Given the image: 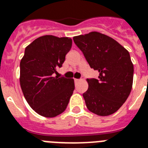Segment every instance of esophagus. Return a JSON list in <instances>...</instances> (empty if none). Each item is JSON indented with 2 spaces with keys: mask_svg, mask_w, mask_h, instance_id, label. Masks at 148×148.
Here are the masks:
<instances>
[{
  "mask_svg": "<svg viewBox=\"0 0 148 148\" xmlns=\"http://www.w3.org/2000/svg\"><path fill=\"white\" fill-rule=\"evenodd\" d=\"M79 81H80V80H78V79H74V83H75V84H77Z\"/></svg>",
  "mask_w": 148,
  "mask_h": 148,
  "instance_id": "obj_1",
  "label": "esophagus"
}]
</instances>
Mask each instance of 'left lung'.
<instances>
[{
    "instance_id": "obj_1",
    "label": "left lung",
    "mask_w": 148,
    "mask_h": 148,
    "mask_svg": "<svg viewBox=\"0 0 148 148\" xmlns=\"http://www.w3.org/2000/svg\"><path fill=\"white\" fill-rule=\"evenodd\" d=\"M99 78L86 79L83 94L88 110L99 116L113 114L129 97L133 83V64L130 53L118 42L98 32L73 38Z\"/></svg>"
}]
</instances>
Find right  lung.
<instances>
[{"mask_svg":"<svg viewBox=\"0 0 148 148\" xmlns=\"http://www.w3.org/2000/svg\"><path fill=\"white\" fill-rule=\"evenodd\" d=\"M70 38L43 35L27 46L20 62L19 82L28 105L45 117L66 109L74 90V79L54 77L71 48Z\"/></svg>","mask_w":148,"mask_h":148,"instance_id":"obj_1","label":"right lung"}]
</instances>
